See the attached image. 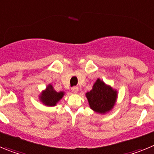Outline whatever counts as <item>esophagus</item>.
Masks as SVG:
<instances>
[{
	"mask_svg": "<svg viewBox=\"0 0 154 154\" xmlns=\"http://www.w3.org/2000/svg\"><path fill=\"white\" fill-rule=\"evenodd\" d=\"M72 92H74V93H77L79 91V88L76 86L72 87Z\"/></svg>",
	"mask_w": 154,
	"mask_h": 154,
	"instance_id": "obj_1",
	"label": "esophagus"
}]
</instances>
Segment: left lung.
<instances>
[{"mask_svg": "<svg viewBox=\"0 0 154 154\" xmlns=\"http://www.w3.org/2000/svg\"><path fill=\"white\" fill-rule=\"evenodd\" d=\"M85 96L93 111L105 114L113 108L117 99V91L98 79L92 90L86 92Z\"/></svg>", "mask_w": 154, "mask_h": 154, "instance_id": "1", "label": "left lung"}]
</instances>
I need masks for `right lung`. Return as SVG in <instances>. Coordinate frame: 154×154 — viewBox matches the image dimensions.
Returning <instances> with one entry per match:
<instances>
[{
  "instance_id": "add662e5",
  "label": "right lung",
  "mask_w": 154,
  "mask_h": 154,
  "mask_svg": "<svg viewBox=\"0 0 154 154\" xmlns=\"http://www.w3.org/2000/svg\"><path fill=\"white\" fill-rule=\"evenodd\" d=\"M65 95L64 92H56L51 84L48 85L47 88L41 93L39 99L42 103L47 106H55L57 103Z\"/></svg>"
}]
</instances>
